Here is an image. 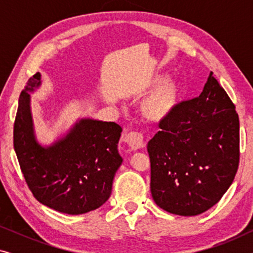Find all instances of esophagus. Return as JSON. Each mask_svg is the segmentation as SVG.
<instances>
[{"mask_svg": "<svg viewBox=\"0 0 253 253\" xmlns=\"http://www.w3.org/2000/svg\"><path fill=\"white\" fill-rule=\"evenodd\" d=\"M124 141L127 144L131 150H139L144 146V137L143 133L137 132V131H131L124 136Z\"/></svg>", "mask_w": 253, "mask_h": 253, "instance_id": "1", "label": "esophagus"}]
</instances>
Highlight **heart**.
Returning a JSON list of instances; mask_svg holds the SVG:
<instances>
[{
	"instance_id": "b5f03b06",
	"label": "heart",
	"mask_w": 253,
	"mask_h": 253,
	"mask_svg": "<svg viewBox=\"0 0 253 253\" xmlns=\"http://www.w3.org/2000/svg\"><path fill=\"white\" fill-rule=\"evenodd\" d=\"M178 84L172 79L154 88L141 103V112L148 120L160 121L174 109L178 100Z\"/></svg>"
}]
</instances>
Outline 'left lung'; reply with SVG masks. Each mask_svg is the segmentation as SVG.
<instances>
[{"label": "left lung", "instance_id": "left-lung-1", "mask_svg": "<svg viewBox=\"0 0 253 253\" xmlns=\"http://www.w3.org/2000/svg\"><path fill=\"white\" fill-rule=\"evenodd\" d=\"M159 127L147 145L155 204L184 216L210 210L240 162L238 114L212 72L200 95L175 105Z\"/></svg>", "mask_w": 253, "mask_h": 253}]
</instances>
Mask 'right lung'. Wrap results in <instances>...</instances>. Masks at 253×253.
<instances>
[{"label":"right lung","instance_id":"obj_1","mask_svg":"<svg viewBox=\"0 0 253 253\" xmlns=\"http://www.w3.org/2000/svg\"><path fill=\"white\" fill-rule=\"evenodd\" d=\"M40 85V74L29 79L19 96L13 148L26 184L38 202L61 213H87L108 200L115 172L122 127L115 122L81 120L49 147L34 136L29 92Z\"/></svg>","mask_w":253,"mask_h":253}]
</instances>
